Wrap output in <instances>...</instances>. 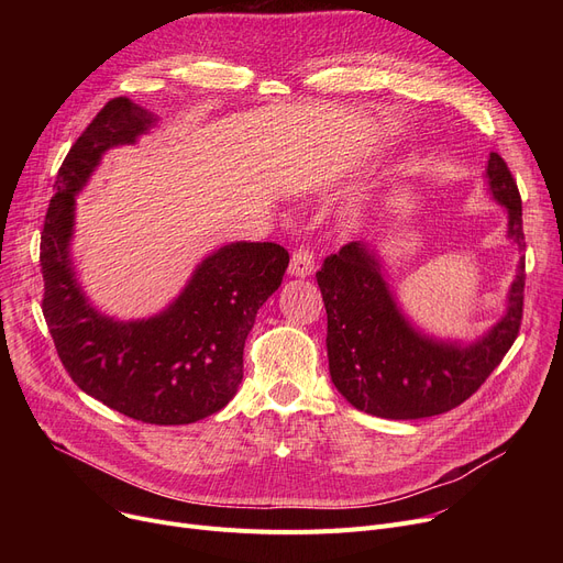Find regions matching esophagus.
I'll return each instance as SVG.
<instances>
[{"mask_svg":"<svg viewBox=\"0 0 563 563\" xmlns=\"http://www.w3.org/2000/svg\"><path fill=\"white\" fill-rule=\"evenodd\" d=\"M312 272H314V255L308 249L294 251L287 274L297 276V278H308V276H312Z\"/></svg>","mask_w":563,"mask_h":563,"instance_id":"1","label":"esophagus"}]
</instances>
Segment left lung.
<instances>
[{
    "mask_svg": "<svg viewBox=\"0 0 563 563\" xmlns=\"http://www.w3.org/2000/svg\"><path fill=\"white\" fill-rule=\"evenodd\" d=\"M484 175L493 200L507 210V236L522 253V202L511 170L490 153ZM317 283L329 314V369L338 393L369 416L420 420L463 404L507 356L522 319L525 255L505 314L472 342L435 338L412 323L374 244L342 246L323 260Z\"/></svg>",
    "mask_w": 563,
    "mask_h": 563,
    "instance_id": "left-lung-1",
    "label": "left lung"
}]
</instances>
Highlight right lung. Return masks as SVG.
Returning <instances> with one entry per match:
<instances>
[{
    "instance_id": "obj_1",
    "label": "right lung",
    "mask_w": 563,
    "mask_h": 563,
    "mask_svg": "<svg viewBox=\"0 0 563 563\" xmlns=\"http://www.w3.org/2000/svg\"><path fill=\"white\" fill-rule=\"evenodd\" d=\"M159 118L115 98L70 147L41 234L43 314L77 386L145 424H191L221 410L244 378V342L280 287L289 255L272 242H232L202 257L157 314L115 319L86 297L73 262L77 194L111 147L134 145Z\"/></svg>"
}]
</instances>
